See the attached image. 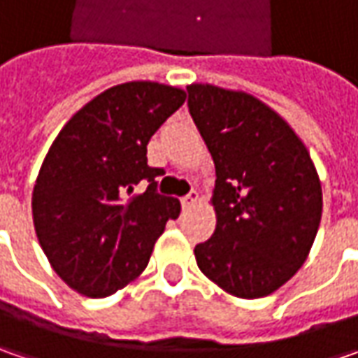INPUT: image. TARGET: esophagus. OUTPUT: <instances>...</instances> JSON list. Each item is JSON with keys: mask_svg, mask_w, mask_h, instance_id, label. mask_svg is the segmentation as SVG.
I'll list each match as a JSON object with an SVG mask.
<instances>
[{"mask_svg": "<svg viewBox=\"0 0 358 358\" xmlns=\"http://www.w3.org/2000/svg\"><path fill=\"white\" fill-rule=\"evenodd\" d=\"M197 201H199V193H197V191H191L189 195H185V197L181 199V205H183V209H191V207H195Z\"/></svg>", "mask_w": 358, "mask_h": 358, "instance_id": "obj_1", "label": "esophagus"}]
</instances>
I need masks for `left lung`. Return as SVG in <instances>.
<instances>
[{"label":"left lung","instance_id":"obj_1","mask_svg":"<svg viewBox=\"0 0 358 358\" xmlns=\"http://www.w3.org/2000/svg\"><path fill=\"white\" fill-rule=\"evenodd\" d=\"M189 113L215 163L217 227L195 247L201 273L239 299L275 293L309 257L323 191L301 137L251 93L191 83Z\"/></svg>","mask_w":358,"mask_h":358}]
</instances>
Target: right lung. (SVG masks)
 <instances>
[{
	"label": "right lung",
	"mask_w": 358,
	"mask_h": 358,
	"mask_svg": "<svg viewBox=\"0 0 358 358\" xmlns=\"http://www.w3.org/2000/svg\"><path fill=\"white\" fill-rule=\"evenodd\" d=\"M187 93L157 81L109 87L69 119L49 147L31 195L35 235L53 271L91 299L117 293L147 267L181 203L155 191L153 133ZM141 180L150 183L135 194Z\"/></svg>",
	"instance_id": "1"
}]
</instances>
